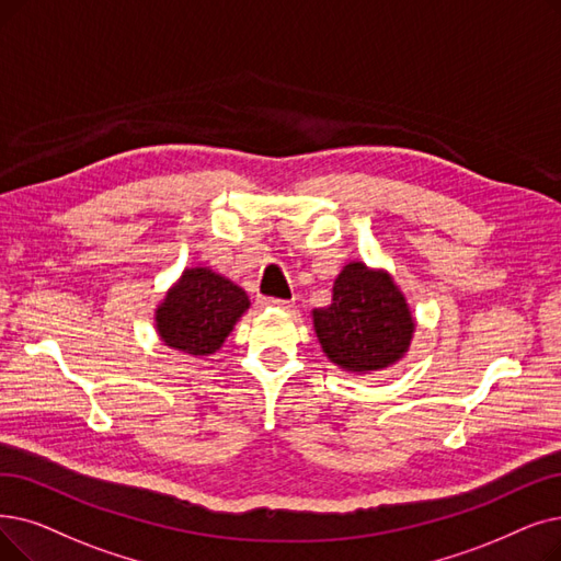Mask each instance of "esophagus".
<instances>
[{
  "mask_svg": "<svg viewBox=\"0 0 561 561\" xmlns=\"http://www.w3.org/2000/svg\"><path fill=\"white\" fill-rule=\"evenodd\" d=\"M259 305H261V307H267V309H282V311L294 307L288 300H279V298H263Z\"/></svg>",
  "mask_w": 561,
  "mask_h": 561,
  "instance_id": "34e87169",
  "label": "esophagus"
}]
</instances>
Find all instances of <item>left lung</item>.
I'll return each instance as SVG.
<instances>
[{
	"label": "left lung",
	"instance_id": "8db88e82",
	"mask_svg": "<svg viewBox=\"0 0 561 561\" xmlns=\"http://www.w3.org/2000/svg\"><path fill=\"white\" fill-rule=\"evenodd\" d=\"M311 323L334 367L357 376L399 364L417 325L394 277L364 261L344 265L332 286V302L313 309Z\"/></svg>",
	"mask_w": 561,
	"mask_h": 561
}]
</instances>
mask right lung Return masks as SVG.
Returning a JSON list of instances; mask_svg holds the SVG:
<instances>
[{
    "label": "right lung",
    "mask_w": 561,
    "mask_h": 561,
    "mask_svg": "<svg viewBox=\"0 0 561 561\" xmlns=\"http://www.w3.org/2000/svg\"><path fill=\"white\" fill-rule=\"evenodd\" d=\"M250 309L245 290L208 265L185 267L156 307V332L172 351L208 357Z\"/></svg>",
    "instance_id": "right-lung-1"
}]
</instances>
